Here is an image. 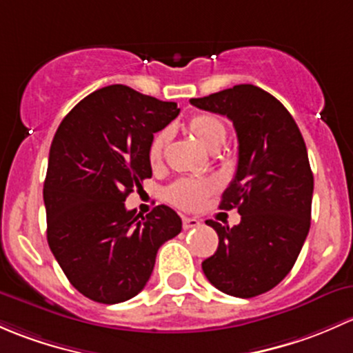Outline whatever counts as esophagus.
I'll return each instance as SVG.
<instances>
[{"instance_id": "obj_1", "label": "esophagus", "mask_w": 353, "mask_h": 353, "mask_svg": "<svg viewBox=\"0 0 353 353\" xmlns=\"http://www.w3.org/2000/svg\"><path fill=\"white\" fill-rule=\"evenodd\" d=\"M197 226H201V221L197 217H183V230H192Z\"/></svg>"}]
</instances>
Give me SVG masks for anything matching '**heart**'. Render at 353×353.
Masks as SVG:
<instances>
[{
	"label": "heart",
	"mask_w": 353,
	"mask_h": 353,
	"mask_svg": "<svg viewBox=\"0 0 353 353\" xmlns=\"http://www.w3.org/2000/svg\"><path fill=\"white\" fill-rule=\"evenodd\" d=\"M188 129L194 134L195 139L209 151L219 150L226 139V127L216 115H194L188 122ZM168 139L170 134L166 130H161L152 137L150 151H148V158H150L152 166L161 165ZM216 188L217 183L214 180H188V178H183V180H176L175 183L166 188L165 197L170 203L180 207V209L194 210L199 209L203 201L216 192Z\"/></svg>",
	"instance_id": "obj_1"
}]
</instances>
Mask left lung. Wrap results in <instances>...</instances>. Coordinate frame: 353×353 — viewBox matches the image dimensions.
Wrapping results in <instances>:
<instances>
[{"label": "left lung", "instance_id": "obj_1", "mask_svg": "<svg viewBox=\"0 0 353 353\" xmlns=\"http://www.w3.org/2000/svg\"><path fill=\"white\" fill-rule=\"evenodd\" d=\"M190 103L226 115L238 136L236 175L219 207L238 209L241 223L205 221L219 246L202 270L221 292L260 296L284 281L310 232L314 180L306 144L284 105L258 86L236 85Z\"/></svg>", "mask_w": 353, "mask_h": 353}]
</instances>
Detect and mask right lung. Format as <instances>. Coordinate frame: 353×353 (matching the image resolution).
<instances>
[{
    "instance_id": "1",
    "label": "right lung",
    "mask_w": 353,
    "mask_h": 353,
    "mask_svg": "<svg viewBox=\"0 0 353 353\" xmlns=\"http://www.w3.org/2000/svg\"><path fill=\"white\" fill-rule=\"evenodd\" d=\"M178 112L175 101L110 85L83 98L57 127L43 181L47 241L71 285L95 303L137 296L159 246L181 231L168 205L141 216L123 203L151 178L152 137Z\"/></svg>"
}]
</instances>
